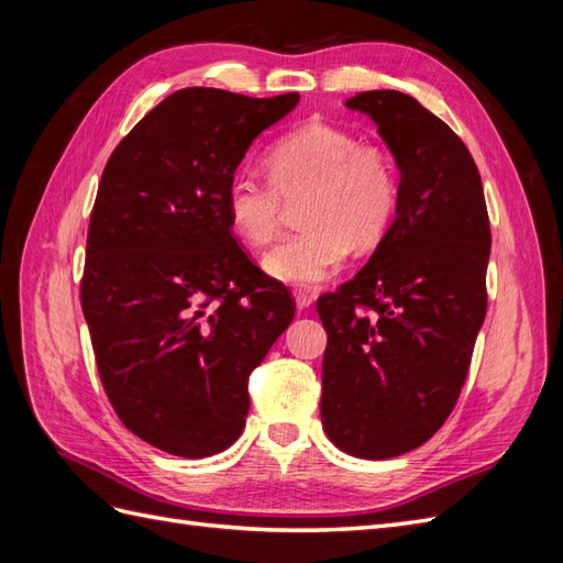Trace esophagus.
Segmentation results:
<instances>
[{
  "mask_svg": "<svg viewBox=\"0 0 563 563\" xmlns=\"http://www.w3.org/2000/svg\"><path fill=\"white\" fill-rule=\"evenodd\" d=\"M294 298H296L298 310H308V308H312V302H314V294L308 291V288H296Z\"/></svg>",
  "mask_w": 563,
  "mask_h": 563,
  "instance_id": "34e87169",
  "label": "esophagus"
}]
</instances>
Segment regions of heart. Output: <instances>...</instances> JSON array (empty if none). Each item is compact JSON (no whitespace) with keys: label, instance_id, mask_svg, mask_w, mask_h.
Instances as JSON below:
<instances>
[{"label":"heart","instance_id":"1","mask_svg":"<svg viewBox=\"0 0 563 563\" xmlns=\"http://www.w3.org/2000/svg\"><path fill=\"white\" fill-rule=\"evenodd\" d=\"M267 180L249 172L230 176L223 207L232 232L251 246L277 234L284 203L298 207L300 232L288 234L263 255L272 279L317 286L352 251L376 246L399 207V172L389 152L362 143L335 124H305L267 150Z\"/></svg>","mask_w":563,"mask_h":563}]
</instances>
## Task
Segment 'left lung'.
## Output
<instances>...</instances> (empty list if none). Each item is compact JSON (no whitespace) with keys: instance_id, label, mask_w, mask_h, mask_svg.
Segmentation results:
<instances>
[{"instance_id":"8db88e82","label":"left lung","mask_w":563,"mask_h":563,"mask_svg":"<svg viewBox=\"0 0 563 563\" xmlns=\"http://www.w3.org/2000/svg\"><path fill=\"white\" fill-rule=\"evenodd\" d=\"M347 110L378 126L399 168V207L368 263L317 300L329 345L321 424L354 457L424 444L453 411L486 317L490 228L470 150L399 91H364Z\"/></svg>"}]
</instances>
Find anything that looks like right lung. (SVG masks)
I'll list each match as a JSON object with an SVG mask.
<instances>
[{
  "label": "right lung",
  "instance_id": "add662e5",
  "mask_svg": "<svg viewBox=\"0 0 563 563\" xmlns=\"http://www.w3.org/2000/svg\"><path fill=\"white\" fill-rule=\"evenodd\" d=\"M298 100L180 89L100 178L84 319L114 413L172 455L209 457L240 439L251 371L296 314L284 284L234 242L223 195L251 143Z\"/></svg>",
  "mask_w": 563,
  "mask_h": 563
}]
</instances>
